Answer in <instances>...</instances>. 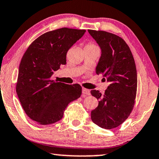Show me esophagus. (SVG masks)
<instances>
[{
  "label": "esophagus",
  "instance_id": "obj_1",
  "mask_svg": "<svg viewBox=\"0 0 159 159\" xmlns=\"http://www.w3.org/2000/svg\"><path fill=\"white\" fill-rule=\"evenodd\" d=\"M82 93H83V94L85 95V96H89V95L91 94V92H90V90L85 89V88H83V89H82Z\"/></svg>",
  "mask_w": 159,
  "mask_h": 159
}]
</instances>
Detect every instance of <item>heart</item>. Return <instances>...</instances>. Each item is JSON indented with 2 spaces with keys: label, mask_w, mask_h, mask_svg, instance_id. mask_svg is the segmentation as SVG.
<instances>
[{
  "label": "heart",
  "mask_w": 159,
  "mask_h": 159,
  "mask_svg": "<svg viewBox=\"0 0 159 159\" xmlns=\"http://www.w3.org/2000/svg\"><path fill=\"white\" fill-rule=\"evenodd\" d=\"M93 49H98V46L93 42H89L85 45L84 50H93ZM99 50V49H98Z\"/></svg>",
  "instance_id": "b5f03b06"
}]
</instances>
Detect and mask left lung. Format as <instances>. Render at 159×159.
Returning a JSON list of instances; mask_svg holds the SVG:
<instances>
[{"label": "left lung", "mask_w": 159, "mask_h": 159, "mask_svg": "<svg viewBox=\"0 0 159 159\" xmlns=\"http://www.w3.org/2000/svg\"><path fill=\"white\" fill-rule=\"evenodd\" d=\"M101 49L96 68V74H102L109 86L104 93L92 90L98 100L91 111V120L105 129L122 124L133 111L137 91V73L134 58L129 46L122 38L103 30H89Z\"/></svg>", "instance_id": "8db88e82"}]
</instances>
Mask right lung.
<instances>
[{
	"mask_svg": "<svg viewBox=\"0 0 159 159\" xmlns=\"http://www.w3.org/2000/svg\"><path fill=\"white\" fill-rule=\"evenodd\" d=\"M86 30L62 28L45 33L28 46L19 66L16 93L25 113L41 125L54 124L63 116L68 103L76 100L82 87L51 79L66 64V54Z\"/></svg>",
	"mask_w": 159,
	"mask_h": 159,
	"instance_id": "obj_1",
	"label": "right lung"
}]
</instances>
